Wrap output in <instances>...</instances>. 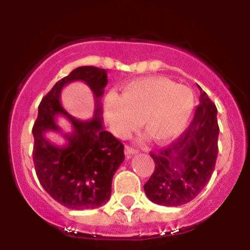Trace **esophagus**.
Instances as JSON below:
<instances>
[{"mask_svg":"<svg viewBox=\"0 0 250 250\" xmlns=\"http://www.w3.org/2000/svg\"><path fill=\"white\" fill-rule=\"evenodd\" d=\"M125 155H127V156L129 157V156H131V155H134V154H137V153H139V150H137V149H134V148L129 147V146H125Z\"/></svg>","mask_w":250,"mask_h":250,"instance_id":"34e87169","label":"esophagus"}]
</instances>
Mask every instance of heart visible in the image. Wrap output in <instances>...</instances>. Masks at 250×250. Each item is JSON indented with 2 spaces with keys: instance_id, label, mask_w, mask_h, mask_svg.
I'll return each instance as SVG.
<instances>
[{
  "instance_id": "1",
  "label": "heart",
  "mask_w": 250,
  "mask_h": 250,
  "mask_svg": "<svg viewBox=\"0 0 250 250\" xmlns=\"http://www.w3.org/2000/svg\"><path fill=\"white\" fill-rule=\"evenodd\" d=\"M194 104L190 88L167 77H146L125 84L120 96L109 94L104 100V114L116 136H127L141 120L149 139L161 145L179 136Z\"/></svg>"
}]
</instances>
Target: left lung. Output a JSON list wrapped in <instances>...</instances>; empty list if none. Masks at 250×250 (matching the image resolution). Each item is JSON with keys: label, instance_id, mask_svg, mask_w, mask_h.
<instances>
[{"label": "left lung", "instance_id": "obj_1", "mask_svg": "<svg viewBox=\"0 0 250 250\" xmlns=\"http://www.w3.org/2000/svg\"><path fill=\"white\" fill-rule=\"evenodd\" d=\"M200 91V105L185 133L167 148L150 154L155 170L145 193L156 205L177 207L190 202L214 171L219 153L217 109L201 88Z\"/></svg>", "mask_w": 250, "mask_h": 250}]
</instances>
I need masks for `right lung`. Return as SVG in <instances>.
I'll use <instances>...</instances> for the list:
<instances>
[{
    "label": "right lung",
    "instance_id": "right-lung-1",
    "mask_svg": "<svg viewBox=\"0 0 250 250\" xmlns=\"http://www.w3.org/2000/svg\"><path fill=\"white\" fill-rule=\"evenodd\" d=\"M107 70L93 65L74 69L42 99L33 127V160L44 190L64 207L75 210L95 209L110 199L114 174L125 161V147L103 127L101 99L107 85ZM85 83L94 94V115L89 122L70 116L61 103L62 88L71 82ZM59 116L72 123L64 133L56 123ZM59 132L63 146L53 144L48 132Z\"/></svg>",
    "mask_w": 250,
    "mask_h": 250
}]
</instances>
